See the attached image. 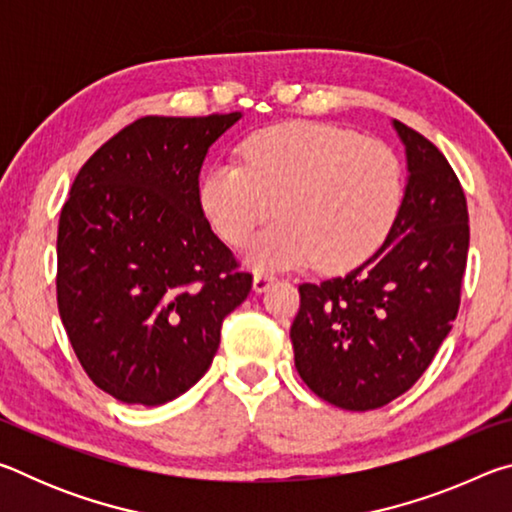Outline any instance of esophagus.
<instances>
[{
  "instance_id": "obj_1",
  "label": "esophagus",
  "mask_w": 512,
  "mask_h": 512,
  "mask_svg": "<svg viewBox=\"0 0 512 512\" xmlns=\"http://www.w3.org/2000/svg\"><path fill=\"white\" fill-rule=\"evenodd\" d=\"M277 282V277L273 273H266V271H257L255 277H253V289L257 293H264L268 291V287H273V284Z\"/></svg>"
}]
</instances>
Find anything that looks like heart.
Wrapping results in <instances>:
<instances>
[{
	"mask_svg": "<svg viewBox=\"0 0 512 512\" xmlns=\"http://www.w3.org/2000/svg\"><path fill=\"white\" fill-rule=\"evenodd\" d=\"M404 196L391 146L345 128L287 121L246 137L241 164H214L198 185L205 219L225 244L250 241L257 268L311 264L345 271L391 235Z\"/></svg>",
	"mask_w": 512,
	"mask_h": 512,
	"instance_id": "heart-1",
	"label": "heart"
}]
</instances>
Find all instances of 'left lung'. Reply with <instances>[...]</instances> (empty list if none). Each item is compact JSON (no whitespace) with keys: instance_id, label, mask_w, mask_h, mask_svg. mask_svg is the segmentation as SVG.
<instances>
[{"instance_id":"left-lung-1","label":"left lung","mask_w":512,"mask_h":512,"mask_svg":"<svg viewBox=\"0 0 512 512\" xmlns=\"http://www.w3.org/2000/svg\"><path fill=\"white\" fill-rule=\"evenodd\" d=\"M393 126L409 183L391 235L348 275L300 284L291 325L302 381L348 411L379 409L409 391L461 305L470 248L463 187L427 137L402 121Z\"/></svg>"}]
</instances>
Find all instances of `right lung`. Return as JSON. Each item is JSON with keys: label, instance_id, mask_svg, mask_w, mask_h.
<instances>
[{"label": "right lung", "instance_id": "obj_1", "mask_svg": "<svg viewBox=\"0 0 512 512\" xmlns=\"http://www.w3.org/2000/svg\"><path fill=\"white\" fill-rule=\"evenodd\" d=\"M239 117H142L74 178L58 221V311L83 370L119 402L158 406L192 388L253 287L198 203L207 149Z\"/></svg>", "mask_w": 512, "mask_h": 512}]
</instances>
